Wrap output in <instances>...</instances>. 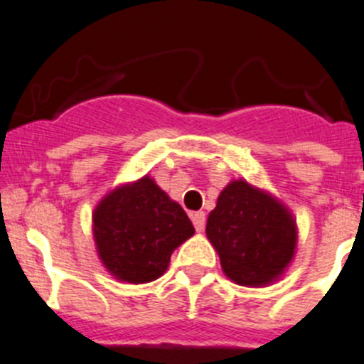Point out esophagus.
I'll list each match as a JSON object with an SVG mask.
<instances>
[{"label": "esophagus", "mask_w": 364, "mask_h": 364, "mask_svg": "<svg viewBox=\"0 0 364 364\" xmlns=\"http://www.w3.org/2000/svg\"><path fill=\"white\" fill-rule=\"evenodd\" d=\"M193 225H196V231H204V225H206V213L204 211H196V213L190 215Z\"/></svg>", "instance_id": "34e87169"}]
</instances>
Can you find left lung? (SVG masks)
<instances>
[{
  "label": "left lung",
  "mask_w": 364,
  "mask_h": 364,
  "mask_svg": "<svg viewBox=\"0 0 364 364\" xmlns=\"http://www.w3.org/2000/svg\"><path fill=\"white\" fill-rule=\"evenodd\" d=\"M225 276L242 287H264L283 276L295 256L297 225L283 203L243 179L220 192L206 222Z\"/></svg>",
  "instance_id": "1"
}]
</instances>
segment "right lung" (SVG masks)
Returning <instances> with one entry per match:
<instances>
[{
    "mask_svg": "<svg viewBox=\"0 0 364 364\" xmlns=\"http://www.w3.org/2000/svg\"><path fill=\"white\" fill-rule=\"evenodd\" d=\"M92 222L103 264L115 279L132 284L158 279L176 247L196 232L185 210L149 176L105 196Z\"/></svg>",
    "mask_w": 364,
    "mask_h": 364,
    "instance_id": "obj_1",
    "label": "right lung"
}]
</instances>
